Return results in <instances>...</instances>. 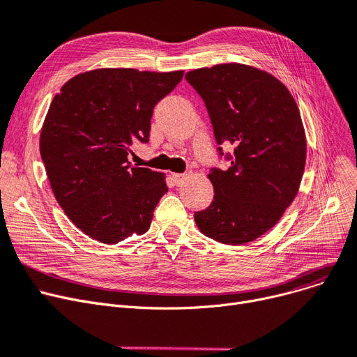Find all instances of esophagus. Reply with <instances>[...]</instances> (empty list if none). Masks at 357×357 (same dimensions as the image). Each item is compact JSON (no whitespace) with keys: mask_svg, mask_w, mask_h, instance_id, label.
I'll use <instances>...</instances> for the list:
<instances>
[{"mask_svg":"<svg viewBox=\"0 0 357 357\" xmlns=\"http://www.w3.org/2000/svg\"><path fill=\"white\" fill-rule=\"evenodd\" d=\"M185 178H187V175H185V174H172V181L175 182L176 187H181V185L185 181Z\"/></svg>","mask_w":357,"mask_h":357,"instance_id":"1","label":"esophagus"}]
</instances>
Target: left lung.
Segmentation results:
<instances>
[{
	"mask_svg": "<svg viewBox=\"0 0 357 357\" xmlns=\"http://www.w3.org/2000/svg\"><path fill=\"white\" fill-rule=\"evenodd\" d=\"M185 79L206 103L217 144L235 146L230 167L207 175L214 199L194 220L201 234L220 243L255 241L299 192L306 162L299 107L280 80L252 66L217 64Z\"/></svg>",
	"mask_w": 357,
	"mask_h": 357,
	"instance_id": "1",
	"label": "left lung"
}]
</instances>
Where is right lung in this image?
<instances>
[{
    "label": "right lung",
    "instance_id": "1",
    "mask_svg": "<svg viewBox=\"0 0 357 357\" xmlns=\"http://www.w3.org/2000/svg\"><path fill=\"white\" fill-rule=\"evenodd\" d=\"M182 75L98 68L74 75L51 102L40 156L58 204L87 236L114 245L149 230L166 176L130 165L128 154L149 142L153 107Z\"/></svg>",
    "mask_w": 357,
    "mask_h": 357
}]
</instances>
